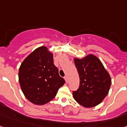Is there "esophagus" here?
Segmentation results:
<instances>
[{
  "label": "esophagus",
  "instance_id": "obj_1",
  "mask_svg": "<svg viewBox=\"0 0 127 127\" xmlns=\"http://www.w3.org/2000/svg\"><path fill=\"white\" fill-rule=\"evenodd\" d=\"M64 79H65V80L66 83H68V82H69V80H68V76H64Z\"/></svg>",
  "mask_w": 127,
  "mask_h": 127
}]
</instances>
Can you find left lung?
I'll return each instance as SVG.
<instances>
[{"label":"left lung","mask_w":127,"mask_h":127,"mask_svg":"<svg viewBox=\"0 0 127 127\" xmlns=\"http://www.w3.org/2000/svg\"><path fill=\"white\" fill-rule=\"evenodd\" d=\"M80 78V86L73 92V98L84 108H92L102 102L108 95L112 80L100 60L94 54L81 59L74 58Z\"/></svg>","instance_id":"obj_1"}]
</instances>
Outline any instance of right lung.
I'll return each mask as SVG.
<instances>
[{
	"label": "right lung",
	"mask_w": 127,
	"mask_h": 127,
	"mask_svg": "<svg viewBox=\"0 0 127 127\" xmlns=\"http://www.w3.org/2000/svg\"><path fill=\"white\" fill-rule=\"evenodd\" d=\"M19 82L25 97L36 105H43L56 95L65 80L53 63V54L47 47L35 49L19 69Z\"/></svg>",
	"instance_id": "right-lung-1"
}]
</instances>
